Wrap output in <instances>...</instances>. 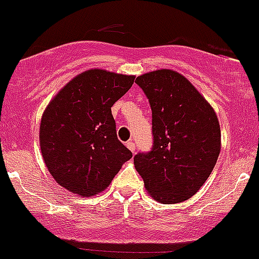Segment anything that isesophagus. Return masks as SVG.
<instances>
[{"label": "esophagus", "mask_w": 259, "mask_h": 259, "mask_svg": "<svg viewBox=\"0 0 259 259\" xmlns=\"http://www.w3.org/2000/svg\"><path fill=\"white\" fill-rule=\"evenodd\" d=\"M127 147H128L131 151H132V153H135L136 146H135V142H133V141H128V142H127Z\"/></svg>", "instance_id": "obj_1"}]
</instances>
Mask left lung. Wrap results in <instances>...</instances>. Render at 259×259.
Returning <instances> with one entry per match:
<instances>
[{"mask_svg":"<svg viewBox=\"0 0 259 259\" xmlns=\"http://www.w3.org/2000/svg\"><path fill=\"white\" fill-rule=\"evenodd\" d=\"M152 109V150L133 158L147 193L161 204L190 199L215 166L222 135L215 111L189 79L171 69L137 76Z\"/></svg>","mask_w":259,"mask_h":259,"instance_id":"obj_1","label":"left lung"}]
</instances>
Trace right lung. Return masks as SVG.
I'll list each match as a JSON object with an SVG mask.
<instances>
[{
  "label": "right lung",
  "mask_w": 259,
  "mask_h": 259,
  "mask_svg": "<svg viewBox=\"0 0 259 259\" xmlns=\"http://www.w3.org/2000/svg\"><path fill=\"white\" fill-rule=\"evenodd\" d=\"M133 75L89 69L74 76L44 111L39 140L54 180L76 195L106 190L132 152L117 138L112 106Z\"/></svg>",
  "instance_id": "add662e5"
}]
</instances>
